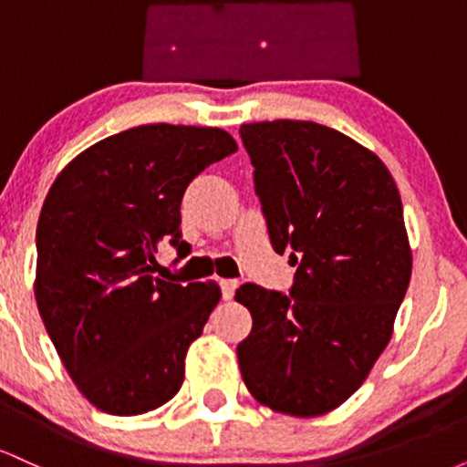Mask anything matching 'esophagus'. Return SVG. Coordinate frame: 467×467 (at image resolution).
Returning a JSON list of instances; mask_svg holds the SVG:
<instances>
[{"label":"esophagus","mask_w":467,"mask_h":467,"mask_svg":"<svg viewBox=\"0 0 467 467\" xmlns=\"http://www.w3.org/2000/svg\"><path fill=\"white\" fill-rule=\"evenodd\" d=\"M239 287V281H234V278H223L222 281V294L226 301H230V298L234 296V289Z\"/></svg>","instance_id":"obj_1"}]
</instances>
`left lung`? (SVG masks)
Returning <instances> with one entry per match:
<instances>
[{"instance_id": "obj_1", "label": "left lung", "mask_w": 467, "mask_h": 467, "mask_svg": "<svg viewBox=\"0 0 467 467\" xmlns=\"http://www.w3.org/2000/svg\"><path fill=\"white\" fill-rule=\"evenodd\" d=\"M272 248L296 265L289 294L245 283L239 342L252 398L294 417L337 409L387 349L412 254L390 171L345 133L309 120L241 125Z\"/></svg>"}]
</instances>
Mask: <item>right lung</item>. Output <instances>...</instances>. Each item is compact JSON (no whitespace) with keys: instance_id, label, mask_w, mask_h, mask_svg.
I'll return each instance as SVG.
<instances>
[{"instance_id":"1","label":"right lung","mask_w":467,"mask_h":467,"mask_svg":"<svg viewBox=\"0 0 467 467\" xmlns=\"http://www.w3.org/2000/svg\"><path fill=\"white\" fill-rule=\"evenodd\" d=\"M234 151L217 127L140 125L85 149L47 191L36 307L69 378L99 410L142 415L184 382L186 351L222 289L155 276V254L164 239L186 254V186Z\"/></svg>"}]
</instances>
